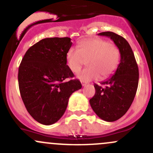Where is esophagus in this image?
<instances>
[{"label":"esophagus","mask_w":153,"mask_h":153,"mask_svg":"<svg viewBox=\"0 0 153 153\" xmlns=\"http://www.w3.org/2000/svg\"><path fill=\"white\" fill-rule=\"evenodd\" d=\"M81 84H82V86H86V84H88V83H87V82H86V81H81Z\"/></svg>","instance_id":"34e87169"}]
</instances>
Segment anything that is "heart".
<instances>
[{
  "instance_id": "heart-1",
  "label": "heart",
  "mask_w": 153,
  "mask_h": 153,
  "mask_svg": "<svg viewBox=\"0 0 153 153\" xmlns=\"http://www.w3.org/2000/svg\"><path fill=\"white\" fill-rule=\"evenodd\" d=\"M89 67L80 72L81 81H89L109 78L116 72L120 62L118 48L109 42L100 38H93L80 42L78 49L69 48L66 53L67 67L72 72H78L87 61Z\"/></svg>"
}]
</instances>
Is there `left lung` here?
<instances>
[{
	"mask_svg": "<svg viewBox=\"0 0 153 153\" xmlns=\"http://www.w3.org/2000/svg\"><path fill=\"white\" fill-rule=\"evenodd\" d=\"M114 41L120 52L117 70L100 85L94 83L95 94L89 100L94 113L102 120L114 122L125 114L134 100L139 84V68L129 43L111 31L98 33Z\"/></svg>",
	"mask_w": 153,
	"mask_h": 153,
	"instance_id": "1",
	"label": "left lung"
}]
</instances>
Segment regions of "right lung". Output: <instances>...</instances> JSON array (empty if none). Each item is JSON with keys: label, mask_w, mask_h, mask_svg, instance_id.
Returning <instances> with one entry per match:
<instances>
[{"label": "right lung", "mask_w": 153, "mask_h": 153, "mask_svg": "<svg viewBox=\"0 0 153 153\" xmlns=\"http://www.w3.org/2000/svg\"><path fill=\"white\" fill-rule=\"evenodd\" d=\"M69 37L46 38L26 51L18 70L20 95L30 115L38 123L50 125L61 119L69 98L81 89L79 80L66 62L71 48Z\"/></svg>", "instance_id": "add662e5"}]
</instances>
